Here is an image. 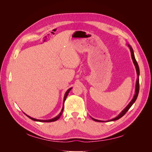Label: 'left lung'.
<instances>
[{"label":"left lung","instance_id":"left-lung-1","mask_svg":"<svg viewBox=\"0 0 152 152\" xmlns=\"http://www.w3.org/2000/svg\"><path fill=\"white\" fill-rule=\"evenodd\" d=\"M129 47L130 48V50H131V57H132V61H133V63H134V65H135V67H136V72H137V81H136V91H135V95L134 96V98H133V99H132L131 102L129 103V104L127 105V107L124 109L123 111L118 115L114 118L113 119H112V120H110V121H117V120H118L119 118H121V117H122L124 115H125L126 113V112L128 111L129 110V108L131 107V106L133 104V103H134L136 100L137 98V96H138V93H139V90H140V83H139V75H140V68H139V66H138V64H137L136 59H135V57H134V53H133V50H132V48L129 45ZM93 120H94V121H96V122H104V121H98V120H96V119H94L93 118Z\"/></svg>","mask_w":152,"mask_h":152}]
</instances>
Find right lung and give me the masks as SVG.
<instances>
[{"mask_svg":"<svg viewBox=\"0 0 152 152\" xmlns=\"http://www.w3.org/2000/svg\"><path fill=\"white\" fill-rule=\"evenodd\" d=\"M72 89V88H70V89H69L66 92V93H65V97H64V102H65V99H66V97H67V96H68V93H69V92H70V91ZM63 109H64V105H63V108H62V110H61V112H60V113H59L57 117H56L53 118V119H50V120H46V121H44V120H37V119L31 118V117H29V116H28V115H26V116L28 117H29L30 119H31V120L34 121H39V122H51L56 121L58 120V118H59V117H60L61 115H62V113H63Z\"/></svg>","mask_w":152,"mask_h":152,"instance_id":"1","label":"right lung"}]
</instances>
